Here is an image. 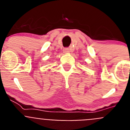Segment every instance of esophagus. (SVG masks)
<instances>
[{"label":"esophagus","instance_id":"esophagus-1","mask_svg":"<svg viewBox=\"0 0 130 130\" xmlns=\"http://www.w3.org/2000/svg\"><path fill=\"white\" fill-rule=\"evenodd\" d=\"M63 51H64V53H68L70 52V50H69L68 48H64V49H63Z\"/></svg>","mask_w":130,"mask_h":130}]
</instances>
